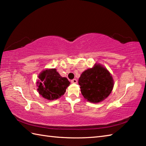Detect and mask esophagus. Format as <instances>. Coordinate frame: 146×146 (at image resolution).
<instances>
[{"mask_svg": "<svg viewBox=\"0 0 146 146\" xmlns=\"http://www.w3.org/2000/svg\"><path fill=\"white\" fill-rule=\"evenodd\" d=\"M71 82L72 83H77V82H78V81H77L76 79H73V80H71Z\"/></svg>", "mask_w": 146, "mask_h": 146, "instance_id": "1", "label": "esophagus"}]
</instances>
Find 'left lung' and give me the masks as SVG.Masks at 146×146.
Segmentation results:
<instances>
[{
    "label": "left lung",
    "mask_w": 146,
    "mask_h": 146,
    "mask_svg": "<svg viewBox=\"0 0 146 146\" xmlns=\"http://www.w3.org/2000/svg\"><path fill=\"white\" fill-rule=\"evenodd\" d=\"M82 94L87 101L99 103L108 97L113 88L109 71L100 64L83 71L78 80Z\"/></svg>",
    "instance_id": "left-lung-1"
}]
</instances>
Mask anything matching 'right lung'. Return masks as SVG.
Returning <instances> with one entry per match:
<instances>
[{
    "instance_id": "obj_1",
    "label": "right lung",
    "mask_w": 146,
    "mask_h": 146,
    "mask_svg": "<svg viewBox=\"0 0 146 146\" xmlns=\"http://www.w3.org/2000/svg\"><path fill=\"white\" fill-rule=\"evenodd\" d=\"M38 91L39 95L48 100L60 98L64 94L70 82L62 77L54 68L43 70L38 75Z\"/></svg>"
}]
</instances>
